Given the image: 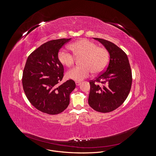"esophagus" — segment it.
Masks as SVG:
<instances>
[{
	"label": "esophagus",
	"instance_id": "esophagus-1",
	"mask_svg": "<svg viewBox=\"0 0 156 156\" xmlns=\"http://www.w3.org/2000/svg\"><path fill=\"white\" fill-rule=\"evenodd\" d=\"M75 83H76V86H79V85H81V82H78V81H76L75 82Z\"/></svg>",
	"mask_w": 156,
	"mask_h": 156
}]
</instances>
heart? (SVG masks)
Masks as SVG:
<instances>
[{"label":"heart","instance_id":"1","mask_svg":"<svg viewBox=\"0 0 156 156\" xmlns=\"http://www.w3.org/2000/svg\"><path fill=\"white\" fill-rule=\"evenodd\" d=\"M76 57H83L82 65L71 69L67 73L68 79L80 82L88 78L92 71L98 74L102 72L109 62V54L104 48L99 47L95 43L87 39L76 41L69 46ZM74 54L62 48L58 54V58L61 64L69 67L74 64Z\"/></svg>","mask_w":156,"mask_h":156}]
</instances>
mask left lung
<instances>
[{"label": "left lung", "mask_w": 156, "mask_h": 156, "mask_svg": "<svg viewBox=\"0 0 156 156\" xmlns=\"http://www.w3.org/2000/svg\"><path fill=\"white\" fill-rule=\"evenodd\" d=\"M94 39L105 47L110 59L106 71L89 82L88 104L96 111L108 113L119 108L126 100L132 86V71L126 53L119 47L104 39ZM95 81L103 85L95 84Z\"/></svg>", "instance_id": "obj_1"}]
</instances>
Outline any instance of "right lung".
<instances>
[{
	"label": "right lung",
	"instance_id": "1",
	"mask_svg": "<svg viewBox=\"0 0 156 156\" xmlns=\"http://www.w3.org/2000/svg\"><path fill=\"white\" fill-rule=\"evenodd\" d=\"M71 38L46 42L28 57L23 74L24 93L37 109L49 115H57L67 109L69 95L75 88L69 80L59 84L64 76V67L58 58L62 45Z\"/></svg>",
	"mask_w": 156,
	"mask_h": 156
}]
</instances>
